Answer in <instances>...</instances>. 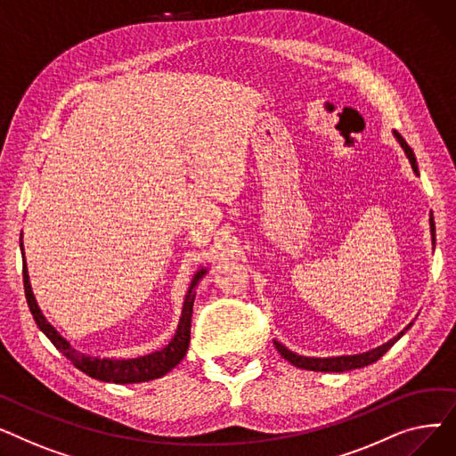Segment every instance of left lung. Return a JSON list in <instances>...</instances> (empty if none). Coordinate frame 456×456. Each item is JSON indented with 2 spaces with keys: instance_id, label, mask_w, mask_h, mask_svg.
<instances>
[{
  "instance_id": "left-lung-1",
  "label": "left lung",
  "mask_w": 456,
  "mask_h": 456,
  "mask_svg": "<svg viewBox=\"0 0 456 456\" xmlns=\"http://www.w3.org/2000/svg\"><path fill=\"white\" fill-rule=\"evenodd\" d=\"M394 136H395L397 142L401 143V148H403L406 159H409L414 174L419 175L414 151L411 150L409 143L404 142V138H403L397 131H394ZM428 222H430V236H433V246H435L436 236H435V220H433V216H430ZM411 327H412V323L406 325V327L397 334V337H394V338L388 340L387 344H382V346H379V347H375V349H370V351H366V353H358V354H342V356H327V358H320V356H318V358H316V356H301V354L290 351L289 347H284V346H282L281 342H277V340H275L273 344H275L277 351L281 353V356L284 358V361L292 362L296 368L310 370V371H337V373H340V371H349V370H356V368H364V366H370V364L377 362L379 358H380L382 354H385Z\"/></svg>"
}]
</instances>
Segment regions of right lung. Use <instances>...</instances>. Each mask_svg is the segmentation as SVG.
<instances>
[{
	"label": "right lung",
	"mask_w": 456,
	"mask_h": 456,
	"mask_svg": "<svg viewBox=\"0 0 456 456\" xmlns=\"http://www.w3.org/2000/svg\"><path fill=\"white\" fill-rule=\"evenodd\" d=\"M20 249L23 258V289H26V299L29 305L31 314L38 325V329L45 334L52 344L68 358V361L74 364L77 370L86 373L92 379H98L103 382H116V385H133V382H146L159 379L172 371L188 351L190 344V323H191V308H194L196 299V286L200 281L207 275V268H201L191 277V282L188 286V292L184 296L183 303V313L179 318L177 330L174 338L167 342L159 351H153L150 354L136 356V358H100V356H90L77 349L71 347V344L62 337V334L45 320L42 310L35 299V294L31 290L28 265H26V253H23V242L20 238Z\"/></svg>",
	"instance_id": "obj_1"
}]
</instances>
